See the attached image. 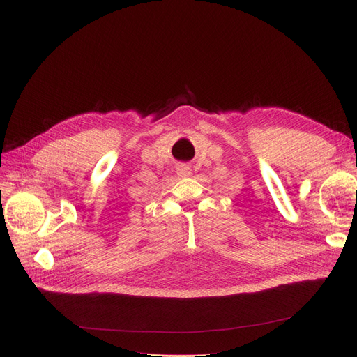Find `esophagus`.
Here are the masks:
<instances>
[{
	"label": "esophagus",
	"mask_w": 357,
	"mask_h": 357,
	"mask_svg": "<svg viewBox=\"0 0 357 357\" xmlns=\"http://www.w3.org/2000/svg\"><path fill=\"white\" fill-rule=\"evenodd\" d=\"M176 174H178V176H181V178L190 176V175H191V167H190L188 165L181 163V165H178V167H176Z\"/></svg>",
	"instance_id": "obj_1"
}]
</instances>
